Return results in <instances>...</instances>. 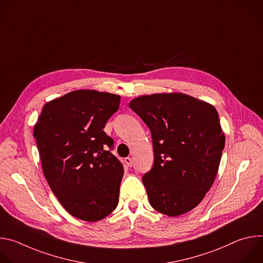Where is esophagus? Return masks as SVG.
I'll return each instance as SVG.
<instances>
[{
	"label": "esophagus",
	"instance_id": "34e87169",
	"mask_svg": "<svg viewBox=\"0 0 263 263\" xmlns=\"http://www.w3.org/2000/svg\"><path fill=\"white\" fill-rule=\"evenodd\" d=\"M124 162H125V164L127 165V166H132V159L130 158V157H127V158H125L124 159Z\"/></svg>",
	"mask_w": 263,
	"mask_h": 263
}]
</instances>
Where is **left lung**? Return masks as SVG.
I'll return each instance as SVG.
<instances>
[{
  "label": "left lung",
  "mask_w": 263,
  "mask_h": 263,
  "mask_svg": "<svg viewBox=\"0 0 263 263\" xmlns=\"http://www.w3.org/2000/svg\"><path fill=\"white\" fill-rule=\"evenodd\" d=\"M129 107L152 134L154 164L142 177L149 204L172 217L193 210L211 189L224 146L216 109L181 92L141 96Z\"/></svg>",
  "instance_id": "obj_1"
}]
</instances>
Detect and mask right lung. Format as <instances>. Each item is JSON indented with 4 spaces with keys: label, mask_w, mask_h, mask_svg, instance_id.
<instances>
[{
    "label": "right lung",
    "mask_w": 263,
    "mask_h": 263,
    "mask_svg": "<svg viewBox=\"0 0 263 263\" xmlns=\"http://www.w3.org/2000/svg\"><path fill=\"white\" fill-rule=\"evenodd\" d=\"M118 95L79 89L48 102L33 131L44 175L72 216L98 221L119 204L124 167L103 131L120 108Z\"/></svg>",
    "instance_id": "right-lung-1"
}]
</instances>
